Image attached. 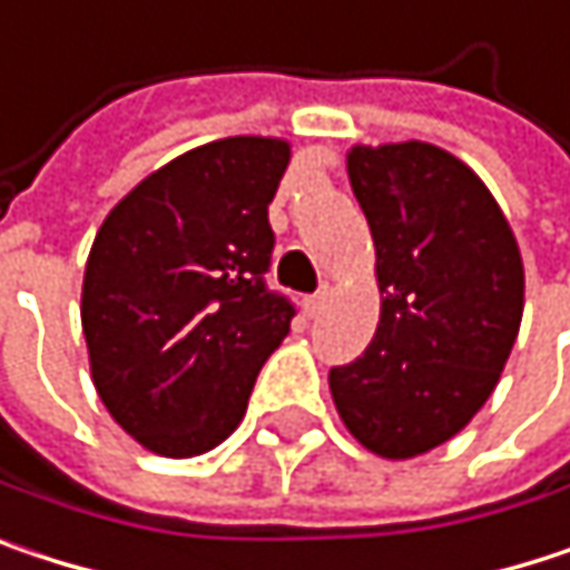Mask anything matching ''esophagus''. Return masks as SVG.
Returning <instances> with one entry per match:
<instances>
[{
    "label": "esophagus",
    "instance_id": "obj_1",
    "mask_svg": "<svg viewBox=\"0 0 570 570\" xmlns=\"http://www.w3.org/2000/svg\"><path fill=\"white\" fill-rule=\"evenodd\" d=\"M324 305H327V288H321L318 295L305 298V312H308V318H318L321 312H324Z\"/></svg>",
    "mask_w": 570,
    "mask_h": 570
}]
</instances>
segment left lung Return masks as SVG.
<instances>
[{
	"instance_id": "obj_1",
	"label": "left lung",
	"mask_w": 570,
	"mask_h": 570,
	"mask_svg": "<svg viewBox=\"0 0 570 570\" xmlns=\"http://www.w3.org/2000/svg\"><path fill=\"white\" fill-rule=\"evenodd\" d=\"M347 179L377 249L381 321L327 384L364 450L413 460L495 391L525 308L522 252L489 186L443 147L354 144Z\"/></svg>"
}]
</instances>
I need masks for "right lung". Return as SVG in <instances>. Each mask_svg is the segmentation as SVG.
<instances>
[{
	"label": "right lung",
	"instance_id": "add662e5",
	"mask_svg": "<svg viewBox=\"0 0 570 570\" xmlns=\"http://www.w3.org/2000/svg\"><path fill=\"white\" fill-rule=\"evenodd\" d=\"M288 140L223 137L144 177L101 223L81 327L95 391L144 450L203 456L246 416L295 308L265 288Z\"/></svg>",
	"mask_w": 570,
	"mask_h": 570
}]
</instances>
